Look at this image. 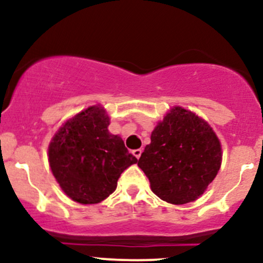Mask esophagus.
Here are the masks:
<instances>
[{
    "mask_svg": "<svg viewBox=\"0 0 263 263\" xmlns=\"http://www.w3.org/2000/svg\"><path fill=\"white\" fill-rule=\"evenodd\" d=\"M141 155H142V149L141 148H138V149H135L134 151V156L136 157V158H140V157H141Z\"/></svg>",
    "mask_w": 263,
    "mask_h": 263,
    "instance_id": "obj_1",
    "label": "esophagus"
}]
</instances>
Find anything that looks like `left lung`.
<instances>
[{
  "mask_svg": "<svg viewBox=\"0 0 263 263\" xmlns=\"http://www.w3.org/2000/svg\"><path fill=\"white\" fill-rule=\"evenodd\" d=\"M221 157V144L209 123L176 106L153 129L137 164L157 197L182 205L206 190L218 174Z\"/></svg>",
  "mask_w": 263,
  "mask_h": 263,
  "instance_id": "left-lung-1",
  "label": "left lung"
}]
</instances>
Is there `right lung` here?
I'll use <instances>...</instances> for the list:
<instances>
[{
  "label": "right lung",
  "instance_id": "obj_1",
  "mask_svg": "<svg viewBox=\"0 0 263 263\" xmlns=\"http://www.w3.org/2000/svg\"><path fill=\"white\" fill-rule=\"evenodd\" d=\"M100 105L75 115L58 129L48 148L49 165L60 188L80 204H98L112 194L126 168L137 162L122 138L111 135Z\"/></svg>",
  "mask_w": 263,
  "mask_h": 263
}]
</instances>
